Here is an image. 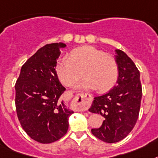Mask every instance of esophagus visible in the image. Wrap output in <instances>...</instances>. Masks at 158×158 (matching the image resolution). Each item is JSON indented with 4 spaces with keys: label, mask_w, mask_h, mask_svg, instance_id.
Masks as SVG:
<instances>
[{
    "label": "esophagus",
    "mask_w": 158,
    "mask_h": 158,
    "mask_svg": "<svg viewBox=\"0 0 158 158\" xmlns=\"http://www.w3.org/2000/svg\"><path fill=\"white\" fill-rule=\"evenodd\" d=\"M76 103L77 106L79 111H85L89 109L90 106L91 102H92V96L87 94H81L79 96L76 98Z\"/></svg>",
    "instance_id": "34e87169"
}]
</instances>
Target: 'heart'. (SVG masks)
Here are the masks:
<instances>
[{"label": "heart", "instance_id": "1", "mask_svg": "<svg viewBox=\"0 0 158 158\" xmlns=\"http://www.w3.org/2000/svg\"><path fill=\"white\" fill-rule=\"evenodd\" d=\"M69 60L61 59L56 65L59 79L66 86H71L81 77V86L105 91L111 88L118 78V64L111 55L91 46L74 48Z\"/></svg>", "mask_w": 158, "mask_h": 158}]
</instances>
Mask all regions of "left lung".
Instances as JSON below:
<instances>
[{"mask_svg":"<svg viewBox=\"0 0 158 158\" xmlns=\"http://www.w3.org/2000/svg\"><path fill=\"white\" fill-rule=\"evenodd\" d=\"M115 52L117 84L105 94L95 97L89 109L105 118L101 127L91 129V132L106 143L120 141L131 132L138 119L142 97L140 72L126 53Z\"/></svg>","mask_w":158,"mask_h":158,"instance_id":"left-lung-1","label":"left lung"}]
</instances>
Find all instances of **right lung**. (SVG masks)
<instances>
[{"label":"right lung","mask_w":158,"mask_h":158,"mask_svg":"<svg viewBox=\"0 0 158 158\" xmlns=\"http://www.w3.org/2000/svg\"><path fill=\"white\" fill-rule=\"evenodd\" d=\"M63 43L40 48L21 69L15 84V106L21 126L31 139L42 144L56 141L66 134L73 111L66 108L60 95L65 88L56 65Z\"/></svg>","instance_id":"add662e5"}]
</instances>
